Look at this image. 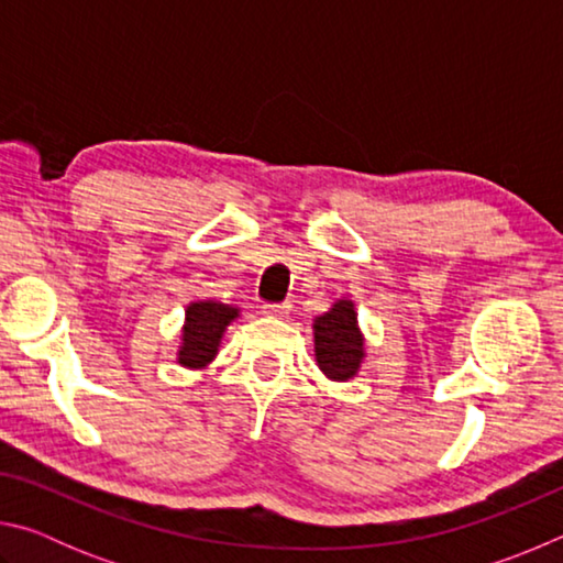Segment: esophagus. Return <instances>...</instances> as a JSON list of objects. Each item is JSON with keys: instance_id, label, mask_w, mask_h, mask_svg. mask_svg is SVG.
<instances>
[{"instance_id": "esophagus-1", "label": "esophagus", "mask_w": 563, "mask_h": 563, "mask_svg": "<svg viewBox=\"0 0 563 563\" xmlns=\"http://www.w3.org/2000/svg\"><path fill=\"white\" fill-rule=\"evenodd\" d=\"M290 312V302H265L263 316L268 318H285Z\"/></svg>"}]
</instances>
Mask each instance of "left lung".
Instances as JSON below:
<instances>
[{"mask_svg":"<svg viewBox=\"0 0 563 563\" xmlns=\"http://www.w3.org/2000/svg\"><path fill=\"white\" fill-rule=\"evenodd\" d=\"M316 357L332 379H350L362 360V338L350 300H340L316 320Z\"/></svg>","mask_w":563,"mask_h":563,"instance_id":"left-lung-1","label":"left lung"}]
</instances>
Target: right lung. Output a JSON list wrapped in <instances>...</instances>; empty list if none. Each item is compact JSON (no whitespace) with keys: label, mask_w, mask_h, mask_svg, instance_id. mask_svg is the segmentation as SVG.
Instances as JSON below:
<instances>
[{"label":"right lung","mask_w":563,"mask_h":563,"mask_svg":"<svg viewBox=\"0 0 563 563\" xmlns=\"http://www.w3.org/2000/svg\"><path fill=\"white\" fill-rule=\"evenodd\" d=\"M238 316V310L223 302H194L186 310L184 347L178 350V362L186 367H203L216 357L218 342L228 322Z\"/></svg>","instance_id":"right-lung-1"}]
</instances>
